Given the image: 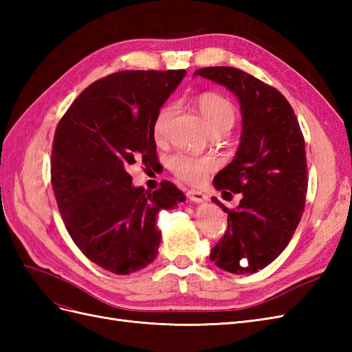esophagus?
Returning a JSON list of instances; mask_svg holds the SVG:
<instances>
[{
	"mask_svg": "<svg viewBox=\"0 0 352 352\" xmlns=\"http://www.w3.org/2000/svg\"><path fill=\"white\" fill-rule=\"evenodd\" d=\"M188 198L194 202H204L208 199V197L204 192H199V190H195V189L188 190Z\"/></svg>",
	"mask_w": 352,
	"mask_h": 352,
	"instance_id": "esophagus-1",
	"label": "esophagus"
}]
</instances>
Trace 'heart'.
<instances>
[{
  "mask_svg": "<svg viewBox=\"0 0 352 352\" xmlns=\"http://www.w3.org/2000/svg\"><path fill=\"white\" fill-rule=\"evenodd\" d=\"M197 109L212 133L223 131L229 132L233 123H235V109H233L232 102L219 94H202L197 100ZM175 114L176 107L172 104L164 105L158 111L153 124V133L155 141L162 142L166 140L170 123H172ZM212 167H214V164L210 160L189 154L180 153L170 158V168L173 170V173L180 179H184L185 182L195 185L204 182V179L211 172Z\"/></svg>",
  "mask_w": 352,
  "mask_h": 352,
  "instance_id": "b5f03b06",
  "label": "heart"
}]
</instances>
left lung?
<instances>
[{"label": "left lung", "mask_w": 352, "mask_h": 352, "mask_svg": "<svg viewBox=\"0 0 352 352\" xmlns=\"http://www.w3.org/2000/svg\"><path fill=\"white\" fill-rule=\"evenodd\" d=\"M194 74L232 91L242 111L238 153L214 177L217 190L242 198L232 210L211 198L228 212V229L210 260L229 273H255L279 257L302 217L308 170L301 127L283 95L247 72L220 66Z\"/></svg>", "instance_id": "8db88e82"}]
</instances>
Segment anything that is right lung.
<instances>
[{"label": "right lung", "instance_id": "obj_1", "mask_svg": "<svg viewBox=\"0 0 352 352\" xmlns=\"http://www.w3.org/2000/svg\"><path fill=\"white\" fill-rule=\"evenodd\" d=\"M185 70H124L85 89L61 117L51 151V184L69 235L100 267L131 274L153 263L160 210L185 195L164 180L148 192L129 166L157 160L153 124Z\"/></svg>", "mask_w": 352, "mask_h": 352}]
</instances>
